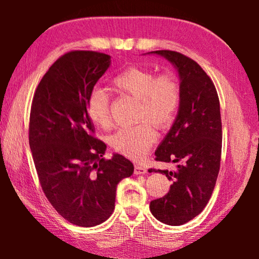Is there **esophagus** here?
<instances>
[{
	"mask_svg": "<svg viewBox=\"0 0 259 259\" xmlns=\"http://www.w3.org/2000/svg\"><path fill=\"white\" fill-rule=\"evenodd\" d=\"M147 172V169L145 168V166L140 165V164H136L135 165V174L136 175H144Z\"/></svg>",
	"mask_w": 259,
	"mask_h": 259,
	"instance_id": "1",
	"label": "esophagus"
}]
</instances>
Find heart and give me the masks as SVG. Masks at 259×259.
I'll use <instances>...</instances> for the list:
<instances>
[{"mask_svg":"<svg viewBox=\"0 0 259 259\" xmlns=\"http://www.w3.org/2000/svg\"><path fill=\"white\" fill-rule=\"evenodd\" d=\"M112 84L117 93L129 95L139 100V120H150L163 128L171 123L181 104V87L172 75L156 74L148 68L128 67L114 76ZM89 119L100 128L111 123L108 96L95 89L87 100ZM156 139V133L148 121L130 128H122L112 136L111 145L116 152L131 159H140L146 154Z\"/></svg>","mask_w":259,"mask_h":259,"instance_id":"heart-1","label":"heart"}]
</instances>
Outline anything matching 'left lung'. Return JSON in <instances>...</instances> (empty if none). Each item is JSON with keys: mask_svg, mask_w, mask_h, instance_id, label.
<instances>
[{"mask_svg": "<svg viewBox=\"0 0 259 259\" xmlns=\"http://www.w3.org/2000/svg\"><path fill=\"white\" fill-rule=\"evenodd\" d=\"M157 55L178 73L181 104L171 128L155 151V160L177 164L175 171L150 169L172 181L163 198L151 201L153 216L166 225L179 226L202 211L216 185L222 155V120L212 81L198 63L176 51Z\"/></svg>", "mask_w": 259, "mask_h": 259, "instance_id": "left-lung-1", "label": "left lung"}]
</instances>
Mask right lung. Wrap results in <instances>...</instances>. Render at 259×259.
<instances>
[{"label":"right lung","mask_w":259,"mask_h":259,"mask_svg":"<svg viewBox=\"0 0 259 259\" xmlns=\"http://www.w3.org/2000/svg\"><path fill=\"white\" fill-rule=\"evenodd\" d=\"M111 65V56L71 51L55 61L35 91L29 147L42 190L57 212L74 225L93 227L111 216L116 186L134 164L94 137L87 100Z\"/></svg>","instance_id":"1"}]
</instances>
